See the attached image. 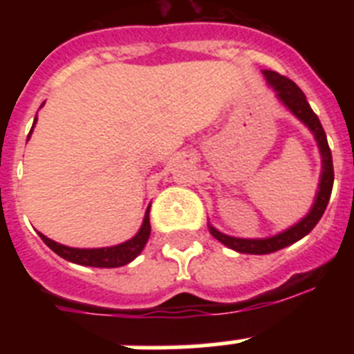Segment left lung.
<instances>
[{
    "label": "left lung",
    "mask_w": 354,
    "mask_h": 354,
    "mask_svg": "<svg viewBox=\"0 0 354 354\" xmlns=\"http://www.w3.org/2000/svg\"><path fill=\"white\" fill-rule=\"evenodd\" d=\"M264 76L268 83L273 86L274 92H277L278 99L314 133V138L317 140L319 150H321V158H323V171H321L319 192L315 195V202L312 205L310 212L301 221L294 225V227L287 228V230L277 234V236L264 237V239H241V237L221 234L220 230H216L214 227L209 225V232L212 234V237H216L225 246L236 250L239 253H252V255H266V253L278 252V250L286 248V246L292 245V243L299 241L301 237H305L317 225L321 216L324 214V209H326L328 202H330L331 187H333V161H331V150L328 147L326 133H324L317 115L312 111L305 93L301 92V88L294 81H290L286 76H280L278 72L264 71Z\"/></svg>",
    "instance_id": "1"
}]
</instances>
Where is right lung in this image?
<instances>
[{"label":"right lung","mask_w":354,"mask_h":354,"mask_svg":"<svg viewBox=\"0 0 354 354\" xmlns=\"http://www.w3.org/2000/svg\"><path fill=\"white\" fill-rule=\"evenodd\" d=\"M37 122V117H35ZM33 122V126H35ZM33 131V127H31ZM30 138V134H28ZM150 205L145 212V218H143L142 228L138 230V234L134 237H131L129 241L122 243L117 246H108V248H71V246L60 245V243H55L53 239L46 237L44 234L39 232V236L42 237V241L56 255H60L62 259L68 262H74V264L81 266H90V268H120V266L129 264L133 259H136L142 253V250L145 248L147 241L150 236Z\"/></svg>","instance_id":"right-lung-1"}]
</instances>
